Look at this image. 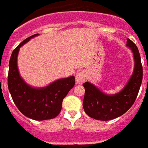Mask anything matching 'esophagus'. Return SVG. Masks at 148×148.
Returning <instances> with one entry per match:
<instances>
[{"mask_svg": "<svg viewBox=\"0 0 148 148\" xmlns=\"http://www.w3.org/2000/svg\"><path fill=\"white\" fill-rule=\"evenodd\" d=\"M85 78H86V75H85V73L84 71H81V72H77L76 74V76H75V79H76V82L77 84H82L85 81Z\"/></svg>", "mask_w": 148, "mask_h": 148, "instance_id": "esophagus-1", "label": "esophagus"}]
</instances>
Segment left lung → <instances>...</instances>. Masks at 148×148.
<instances>
[{
  "label": "left lung",
  "instance_id": "1",
  "mask_svg": "<svg viewBox=\"0 0 148 148\" xmlns=\"http://www.w3.org/2000/svg\"><path fill=\"white\" fill-rule=\"evenodd\" d=\"M126 46L133 53L134 70L129 82L119 92L108 95L92 84L85 82L83 108L89 117L100 121H109L124 114L134 103L143 79V67L137 47L130 39Z\"/></svg>",
  "mask_w": 148,
  "mask_h": 148
}]
</instances>
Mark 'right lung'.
Listing matches in <instances>:
<instances>
[{
	"label": "right lung",
	"mask_w": 148,
	"mask_h": 148,
	"mask_svg": "<svg viewBox=\"0 0 148 148\" xmlns=\"http://www.w3.org/2000/svg\"><path fill=\"white\" fill-rule=\"evenodd\" d=\"M38 34L30 36L13 50L9 61L8 86L19 111L29 119L43 121L56 118L62 109V103L75 84L74 76L60 78L42 88H34L25 82L19 74L17 57L20 47Z\"/></svg>",
	"instance_id": "add662e5"
}]
</instances>
